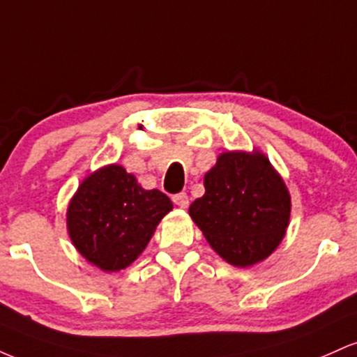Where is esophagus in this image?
Segmentation results:
<instances>
[{"instance_id":"obj_1","label":"esophagus","mask_w":357,"mask_h":357,"mask_svg":"<svg viewBox=\"0 0 357 357\" xmlns=\"http://www.w3.org/2000/svg\"><path fill=\"white\" fill-rule=\"evenodd\" d=\"M173 202L176 206L179 208H188V204H190V199H188L186 192H178V195H174Z\"/></svg>"}]
</instances>
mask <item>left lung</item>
<instances>
[{"mask_svg":"<svg viewBox=\"0 0 357 357\" xmlns=\"http://www.w3.org/2000/svg\"><path fill=\"white\" fill-rule=\"evenodd\" d=\"M204 195L190 216L210 247L235 267L272 255L290 221V192L261 151H227L204 174Z\"/></svg>","mask_w":357,"mask_h":357,"instance_id":"obj_1","label":"left lung"}]
</instances>
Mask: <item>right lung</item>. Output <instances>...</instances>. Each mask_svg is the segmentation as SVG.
<instances>
[{
  "label": "right lung",
  "mask_w": 357,
  "mask_h": 357,
  "mask_svg": "<svg viewBox=\"0 0 357 357\" xmlns=\"http://www.w3.org/2000/svg\"><path fill=\"white\" fill-rule=\"evenodd\" d=\"M171 210L165 192L144 190L124 166L107 165L79 184L67 208V231L89 264L119 272L137 260Z\"/></svg>",
  "instance_id": "add662e5"
}]
</instances>
